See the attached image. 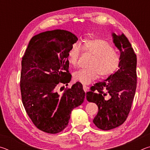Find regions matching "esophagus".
I'll return each instance as SVG.
<instances>
[{"mask_svg":"<svg viewBox=\"0 0 150 150\" xmlns=\"http://www.w3.org/2000/svg\"><path fill=\"white\" fill-rule=\"evenodd\" d=\"M83 90H84V91H85V93H87V91H88V87H87V86H85V85H83Z\"/></svg>","mask_w":150,"mask_h":150,"instance_id":"obj_1","label":"esophagus"}]
</instances>
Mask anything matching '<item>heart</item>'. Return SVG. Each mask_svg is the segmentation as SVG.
<instances>
[{
    "label": "heart",
    "instance_id": "heart-1",
    "mask_svg": "<svg viewBox=\"0 0 150 150\" xmlns=\"http://www.w3.org/2000/svg\"><path fill=\"white\" fill-rule=\"evenodd\" d=\"M81 48L93 55L90 69H81L73 73V79L84 85L89 84L95 80L99 74L101 77H106L114 74L120 64V58L108 42L101 39H87ZM81 49L77 44H73L68 53V62L73 67L78 65L81 56Z\"/></svg>",
    "mask_w": 150,
    "mask_h": 150
}]
</instances>
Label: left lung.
<instances>
[{"label": "left lung", "mask_w": 150, "mask_h": 150, "mask_svg": "<svg viewBox=\"0 0 150 150\" xmlns=\"http://www.w3.org/2000/svg\"><path fill=\"white\" fill-rule=\"evenodd\" d=\"M113 42L120 52L119 69L107 79L95 83L87 93V100L98 106L93 120L97 128L109 130L122 124L132 107L136 89V55L124 34H112Z\"/></svg>", "instance_id": "obj_1"}]
</instances>
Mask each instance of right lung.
<instances>
[{"instance_id":"1","label":"right lung","mask_w":150,"mask_h":150,"mask_svg":"<svg viewBox=\"0 0 150 150\" xmlns=\"http://www.w3.org/2000/svg\"><path fill=\"white\" fill-rule=\"evenodd\" d=\"M77 40L75 35L63 30L40 33L30 40L22 57V103L32 122L44 132L57 134L64 130L73 109L84 101L85 93L80 83L62 95L57 92L58 85H67L71 79L68 53Z\"/></svg>"}]
</instances>
